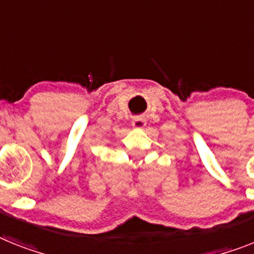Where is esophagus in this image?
<instances>
[{
    "label": "esophagus",
    "mask_w": 254,
    "mask_h": 254,
    "mask_svg": "<svg viewBox=\"0 0 254 254\" xmlns=\"http://www.w3.org/2000/svg\"><path fill=\"white\" fill-rule=\"evenodd\" d=\"M131 127H135V129H142V127H146V120H144L143 117H135L131 121Z\"/></svg>",
    "instance_id": "obj_1"
}]
</instances>
